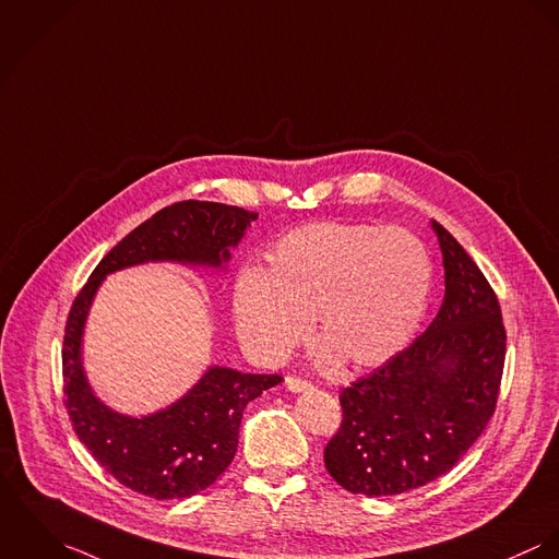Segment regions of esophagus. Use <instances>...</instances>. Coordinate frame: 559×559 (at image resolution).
I'll list each match as a JSON object with an SVG mask.
<instances>
[{
  "label": "esophagus",
  "mask_w": 559,
  "mask_h": 559,
  "mask_svg": "<svg viewBox=\"0 0 559 559\" xmlns=\"http://www.w3.org/2000/svg\"><path fill=\"white\" fill-rule=\"evenodd\" d=\"M285 385H287L289 392H305V390H309L310 388L309 381H305V379H300V377H294V374H287V377H285Z\"/></svg>",
  "instance_id": "obj_1"
}]
</instances>
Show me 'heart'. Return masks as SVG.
<instances>
[{
    "label": "heart",
    "instance_id": "obj_1",
    "mask_svg": "<svg viewBox=\"0 0 559 559\" xmlns=\"http://www.w3.org/2000/svg\"><path fill=\"white\" fill-rule=\"evenodd\" d=\"M270 270L236 276L234 317L242 345L283 360L312 323L354 367H377L416 332L431 292V257L403 227L312 223L276 242Z\"/></svg>",
    "mask_w": 559,
    "mask_h": 559
}]
</instances>
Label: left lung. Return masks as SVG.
Returning <instances> with one entry per match:
<instances>
[{
  "label": "left lung",
  "instance_id": "8db88e82",
  "mask_svg": "<svg viewBox=\"0 0 559 559\" xmlns=\"http://www.w3.org/2000/svg\"><path fill=\"white\" fill-rule=\"evenodd\" d=\"M445 294L431 325L341 392L343 423L323 450L349 493L399 496L450 472L496 412L506 330L496 292L465 249L431 223Z\"/></svg>",
  "mask_w": 559,
  "mask_h": 559
}]
</instances>
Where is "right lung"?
Instances as JSON below:
<instances>
[{
	"label": "right lung",
	"instance_id": "obj_1",
	"mask_svg": "<svg viewBox=\"0 0 559 559\" xmlns=\"http://www.w3.org/2000/svg\"><path fill=\"white\" fill-rule=\"evenodd\" d=\"M254 212L214 201H180L132 229L96 265L72 302L63 332V403L74 433L128 489L154 499L194 496L229 467L245 407L281 374L210 367L187 394L150 416L107 407L83 371L81 341L92 300L107 274L147 261L223 267L245 238Z\"/></svg>",
	"mask_w": 559,
	"mask_h": 559
}]
</instances>
